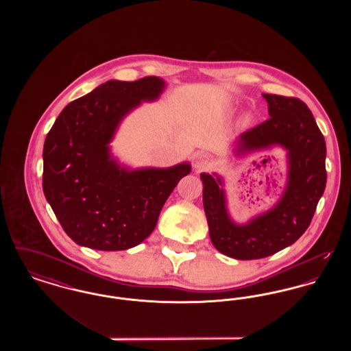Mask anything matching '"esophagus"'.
I'll return each instance as SVG.
<instances>
[{
    "mask_svg": "<svg viewBox=\"0 0 351 351\" xmlns=\"http://www.w3.org/2000/svg\"><path fill=\"white\" fill-rule=\"evenodd\" d=\"M210 166H212V160H210V158H209L208 155H205V154H200V155H197V156H196V160H195L193 167H195V169H196L197 172L206 171V169L210 167Z\"/></svg>",
    "mask_w": 351,
    "mask_h": 351,
    "instance_id": "esophagus-1",
    "label": "esophagus"
}]
</instances>
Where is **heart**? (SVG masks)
Listing matches in <instances>:
<instances>
[{
	"mask_svg": "<svg viewBox=\"0 0 351 351\" xmlns=\"http://www.w3.org/2000/svg\"><path fill=\"white\" fill-rule=\"evenodd\" d=\"M252 121H254V114L251 112H246L239 119V126L243 128V129L249 128L251 123H252Z\"/></svg>",
	"mask_w": 351,
	"mask_h": 351,
	"instance_id": "heart-1",
	"label": "heart"
}]
</instances>
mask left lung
<instances>
[{"instance_id": "1", "label": "left lung", "mask_w": 351, "mask_h": 351, "mask_svg": "<svg viewBox=\"0 0 351 351\" xmlns=\"http://www.w3.org/2000/svg\"><path fill=\"white\" fill-rule=\"evenodd\" d=\"M269 118L241 134L235 156L279 146L287 151V184L267 212L237 223L228 210L223 180L201 173L204 210L213 246L239 261L261 259L295 243L308 229L326 185V145L309 108L295 97L263 93Z\"/></svg>"}]
</instances>
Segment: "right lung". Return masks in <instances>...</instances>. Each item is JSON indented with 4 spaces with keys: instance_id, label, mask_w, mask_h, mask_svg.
I'll list each match as a JSON object with an SVG mask.
<instances>
[{
    "instance_id": "add662e5",
    "label": "right lung",
    "mask_w": 351,
    "mask_h": 351,
    "mask_svg": "<svg viewBox=\"0 0 351 351\" xmlns=\"http://www.w3.org/2000/svg\"><path fill=\"white\" fill-rule=\"evenodd\" d=\"M163 79L109 80L69 102L43 146V192L68 237L101 251L128 250L155 229L175 186L191 172L121 166L110 152L119 123L142 102L158 100Z\"/></svg>"
}]
</instances>
